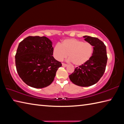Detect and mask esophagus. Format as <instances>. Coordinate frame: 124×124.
I'll list each match as a JSON object with an SVG mask.
<instances>
[{
	"label": "esophagus",
	"mask_w": 124,
	"mask_h": 124,
	"mask_svg": "<svg viewBox=\"0 0 124 124\" xmlns=\"http://www.w3.org/2000/svg\"><path fill=\"white\" fill-rule=\"evenodd\" d=\"M62 66L63 67H66V66H67V65L66 64H64V63H62Z\"/></svg>",
	"instance_id": "obj_1"
}]
</instances>
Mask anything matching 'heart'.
I'll return each mask as SVG.
<instances>
[{
	"instance_id": "b5f03b06",
	"label": "heart",
	"mask_w": 124,
	"mask_h": 124,
	"mask_svg": "<svg viewBox=\"0 0 124 124\" xmlns=\"http://www.w3.org/2000/svg\"><path fill=\"white\" fill-rule=\"evenodd\" d=\"M93 46L88 42L76 39H67L60 45H56L53 48V54L57 60L62 61L69 54L70 60L76 66H80L89 60L93 53Z\"/></svg>"
}]
</instances>
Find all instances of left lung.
Returning <instances> with one entry per match:
<instances>
[{"instance_id": "8db88e82", "label": "left lung", "mask_w": 124, "mask_h": 124, "mask_svg": "<svg viewBox=\"0 0 124 124\" xmlns=\"http://www.w3.org/2000/svg\"><path fill=\"white\" fill-rule=\"evenodd\" d=\"M93 47L92 55L85 64L77 67L69 76L70 80L76 85L88 87L96 84L105 71L107 57L106 47L98 38L88 36L83 37Z\"/></svg>"}]
</instances>
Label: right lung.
Instances as JSON below:
<instances>
[{
    "label": "right lung",
    "mask_w": 124,
    "mask_h": 124,
    "mask_svg": "<svg viewBox=\"0 0 124 124\" xmlns=\"http://www.w3.org/2000/svg\"><path fill=\"white\" fill-rule=\"evenodd\" d=\"M52 42L46 37L29 36L19 43L15 55L18 74L24 82L36 88L52 83L61 62L52 55Z\"/></svg>",
    "instance_id": "right-lung-1"
}]
</instances>
